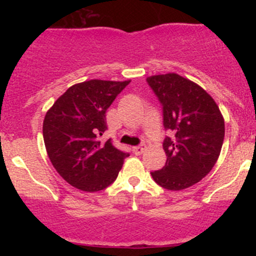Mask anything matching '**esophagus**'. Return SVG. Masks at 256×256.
<instances>
[{"label": "esophagus", "mask_w": 256, "mask_h": 256, "mask_svg": "<svg viewBox=\"0 0 256 256\" xmlns=\"http://www.w3.org/2000/svg\"><path fill=\"white\" fill-rule=\"evenodd\" d=\"M144 151V148L142 146H134L132 147V152L135 154H141Z\"/></svg>", "instance_id": "esophagus-1"}]
</instances>
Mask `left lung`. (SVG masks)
<instances>
[{
    "instance_id": "obj_1",
    "label": "left lung",
    "mask_w": 256,
    "mask_h": 256,
    "mask_svg": "<svg viewBox=\"0 0 256 256\" xmlns=\"http://www.w3.org/2000/svg\"><path fill=\"white\" fill-rule=\"evenodd\" d=\"M147 84L162 105L166 164L151 172L157 184L180 190L213 168L224 140V118L204 89L174 73L148 76Z\"/></svg>"
}]
</instances>
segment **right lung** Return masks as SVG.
<instances>
[{"instance_id":"right-lung-1","label":"right lung","mask_w":256,"mask_h":256,"mask_svg":"<svg viewBox=\"0 0 256 256\" xmlns=\"http://www.w3.org/2000/svg\"><path fill=\"white\" fill-rule=\"evenodd\" d=\"M126 82L89 80L69 88L46 114L43 138L49 160L73 187L98 192L118 177L130 154L100 141L108 128L106 110L128 85Z\"/></svg>"}]
</instances>
